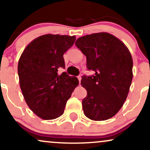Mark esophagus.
I'll return each instance as SVG.
<instances>
[{
    "mask_svg": "<svg viewBox=\"0 0 150 150\" xmlns=\"http://www.w3.org/2000/svg\"><path fill=\"white\" fill-rule=\"evenodd\" d=\"M77 79H79V84H80V81H81V76H78V77H77Z\"/></svg>",
    "mask_w": 150,
    "mask_h": 150,
    "instance_id": "1",
    "label": "esophagus"
}]
</instances>
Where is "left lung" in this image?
I'll list each match as a JSON object with an SVG mask.
<instances>
[{
    "label": "left lung",
    "mask_w": 150,
    "mask_h": 150,
    "mask_svg": "<svg viewBox=\"0 0 150 150\" xmlns=\"http://www.w3.org/2000/svg\"><path fill=\"white\" fill-rule=\"evenodd\" d=\"M75 45L86 57L92 76H83L87 96L82 100L84 115L92 120L111 118L124 105L133 78V60L127 47L107 33H94L77 39Z\"/></svg>",
    "instance_id": "left-lung-1"
}]
</instances>
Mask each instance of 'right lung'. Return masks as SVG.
<instances>
[{
    "mask_svg": "<svg viewBox=\"0 0 150 150\" xmlns=\"http://www.w3.org/2000/svg\"><path fill=\"white\" fill-rule=\"evenodd\" d=\"M75 36H40L25 48L18 63L19 84L30 109L43 120H52L64 112L79 81L66 73L58 74L65 68L64 54L75 42Z\"/></svg>",
    "mask_w": 150,
    "mask_h": 150,
    "instance_id": "add662e5",
    "label": "right lung"
}]
</instances>
